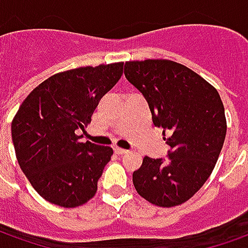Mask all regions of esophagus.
<instances>
[{"mask_svg":"<svg viewBox=\"0 0 248 248\" xmlns=\"http://www.w3.org/2000/svg\"><path fill=\"white\" fill-rule=\"evenodd\" d=\"M114 151H115L117 155H124V153H127L126 149H124V148H119V146H115V148H114Z\"/></svg>","mask_w":248,"mask_h":248,"instance_id":"1","label":"esophagus"}]
</instances>
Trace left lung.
I'll return each mask as SVG.
<instances>
[{
	"mask_svg": "<svg viewBox=\"0 0 248 248\" xmlns=\"http://www.w3.org/2000/svg\"><path fill=\"white\" fill-rule=\"evenodd\" d=\"M124 76L144 95L153 124L163 127L171 148L167 160L145 156L133 172V185L156 206L181 205L208 181L223 149L227 119L221 97L201 76L170 60L127 61Z\"/></svg>",
	"mask_w": 248,
	"mask_h": 248,
	"instance_id": "obj_1",
	"label": "left lung"
}]
</instances>
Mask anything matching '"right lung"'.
<instances>
[{"label": "right lung", "mask_w": 248, "mask_h": 248, "mask_svg": "<svg viewBox=\"0 0 248 248\" xmlns=\"http://www.w3.org/2000/svg\"><path fill=\"white\" fill-rule=\"evenodd\" d=\"M124 73V62L60 72L24 99L12 121V141L21 171L38 194L61 208L93 198L112 148L78 136L103 96Z\"/></svg>", "instance_id": "right-lung-1"}]
</instances>
